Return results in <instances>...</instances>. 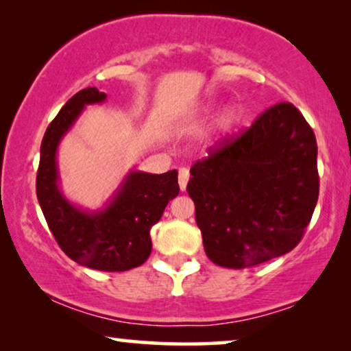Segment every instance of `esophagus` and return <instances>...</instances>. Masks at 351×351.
<instances>
[{
	"mask_svg": "<svg viewBox=\"0 0 351 351\" xmlns=\"http://www.w3.org/2000/svg\"><path fill=\"white\" fill-rule=\"evenodd\" d=\"M189 179H190V171L186 169V167H180L179 169V186L182 191H185L186 184H189Z\"/></svg>",
	"mask_w": 351,
	"mask_h": 351,
	"instance_id": "obj_1",
	"label": "esophagus"
}]
</instances>
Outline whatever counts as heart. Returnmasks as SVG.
Listing matches in <instances>:
<instances>
[{
  "instance_id": "b5f03b06",
  "label": "heart",
  "mask_w": 351,
  "mask_h": 351,
  "mask_svg": "<svg viewBox=\"0 0 351 351\" xmlns=\"http://www.w3.org/2000/svg\"><path fill=\"white\" fill-rule=\"evenodd\" d=\"M213 112H214L213 105L210 104L204 105V107L201 108L199 112L195 114V117H191L189 121L184 124L185 131H189V132L198 131V129L210 118ZM239 117H241V110H239V107H237V105H228V107L219 114L217 121H215V131H217L219 136H225V134H228L230 131H232L234 124L238 123Z\"/></svg>"
}]
</instances>
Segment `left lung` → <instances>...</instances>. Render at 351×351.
Segmentation results:
<instances>
[{
    "mask_svg": "<svg viewBox=\"0 0 351 351\" xmlns=\"http://www.w3.org/2000/svg\"><path fill=\"white\" fill-rule=\"evenodd\" d=\"M316 156L305 118L292 104H278L195 162L186 191L206 256L239 270L292 251L318 203Z\"/></svg>",
    "mask_w": 351,
    "mask_h": 351,
    "instance_id": "8db88e82",
    "label": "left lung"
}]
</instances>
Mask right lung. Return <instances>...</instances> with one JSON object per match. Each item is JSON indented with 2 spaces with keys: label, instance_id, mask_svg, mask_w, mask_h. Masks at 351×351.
Returning <instances> with one entry per match:
<instances>
[{
  "label": "right lung",
  "instance_id": "1",
  "mask_svg": "<svg viewBox=\"0 0 351 351\" xmlns=\"http://www.w3.org/2000/svg\"><path fill=\"white\" fill-rule=\"evenodd\" d=\"M105 100L107 94L86 88L49 124L41 142L36 196L56 241L71 261L100 271H126L150 256V228L179 195V184L176 169L165 174L129 171L100 209H83L66 198L60 189L57 150L83 110Z\"/></svg>",
  "mask_w": 351,
  "mask_h": 351
}]
</instances>
